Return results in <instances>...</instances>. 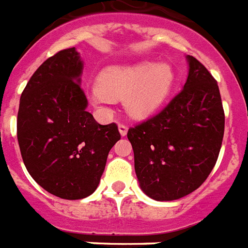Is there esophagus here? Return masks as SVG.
<instances>
[{"label":"esophagus","instance_id":"34e87169","mask_svg":"<svg viewBox=\"0 0 248 248\" xmlns=\"http://www.w3.org/2000/svg\"><path fill=\"white\" fill-rule=\"evenodd\" d=\"M118 130H120L121 136H126V135H127L128 127L124 124H118Z\"/></svg>","mask_w":248,"mask_h":248}]
</instances>
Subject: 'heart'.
Here are the masks:
<instances>
[{"label": "heart", "instance_id": "obj_1", "mask_svg": "<svg viewBox=\"0 0 248 248\" xmlns=\"http://www.w3.org/2000/svg\"><path fill=\"white\" fill-rule=\"evenodd\" d=\"M174 81L172 68L155 62L110 66L100 72L98 85L92 90L93 103L109 106L126 98L127 110L135 117L152 114L166 100Z\"/></svg>", "mask_w": 248, "mask_h": 248}]
</instances>
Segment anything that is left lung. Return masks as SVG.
<instances>
[{
  "mask_svg": "<svg viewBox=\"0 0 248 248\" xmlns=\"http://www.w3.org/2000/svg\"><path fill=\"white\" fill-rule=\"evenodd\" d=\"M186 58L183 89L127 132L140 187L156 201L177 200L199 188L222 148L224 109L218 82L196 58Z\"/></svg>",
  "mask_w": 248,
  "mask_h": 248,
  "instance_id": "left-lung-1",
  "label": "left lung"
}]
</instances>
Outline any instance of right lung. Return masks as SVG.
Segmentation results:
<instances>
[{
  "label": "right lung",
  "mask_w": 248,
  "mask_h": 248,
  "mask_svg": "<svg viewBox=\"0 0 248 248\" xmlns=\"http://www.w3.org/2000/svg\"><path fill=\"white\" fill-rule=\"evenodd\" d=\"M82 65L75 47L46 60L26 84L17 112L26 170L40 187L66 200L96 190L108 153L121 139L117 124H99L86 110Z\"/></svg>",
  "instance_id": "add662e5"
}]
</instances>
